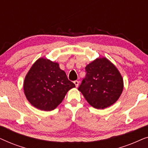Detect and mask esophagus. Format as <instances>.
<instances>
[{"instance_id": "1", "label": "esophagus", "mask_w": 148, "mask_h": 148, "mask_svg": "<svg viewBox=\"0 0 148 148\" xmlns=\"http://www.w3.org/2000/svg\"><path fill=\"white\" fill-rule=\"evenodd\" d=\"M73 83L75 84V86L77 87V88L78 86H79V82H78V81H75Z\"/></svg>"}]
</instances>
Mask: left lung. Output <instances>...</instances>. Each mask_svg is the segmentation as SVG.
<instances>
[{
    "mask_svg": "<svg viewBox=\"0 0 148 148\" xmlns=\"http://www.w3.org/2000/svg\"><path fill=\"white\" fill-rule=\"evenodd\" d=\"M86 77L78 90L91 106L104 109L116 102L123 90V79L106 58H97L86 67Z\"/></svg>",
    "mask_w": 148,
    "mask_h": 148,
    "instance_id": "1",
    "label": "left lung"
}]
</instances>
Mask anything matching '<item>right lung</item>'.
Instances as JSON below:
<instances>
[{"label": "right lung", "instance_id": "right-lung-1", "mask_svg": "<svg viewBox=\"0 0 148 148\" xmlns=\"http://www.w3.org/2000/svg\"><path fill=\"white\" fill-rule=\"evenodd\" d=\"M75 87L57 62L43 58L32 65L23 84L28 101L36 108L45 111L56 108L68 91Z\"/></svg>", "mask_w": 148, "mask_h": 148}]
</instances>
